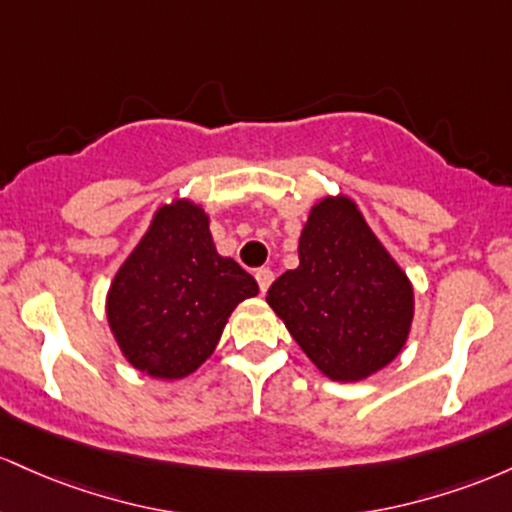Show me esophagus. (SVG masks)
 <instances>
[{
	"label": "esophagus",
	"instance_id": "esophagus-1",
	"mask_svg": "<svg viewBox=\"0 0 512 512\" xmlns=\"http://www.w3.org/2000/svg\"><path fill=\"white\" fill-rule=\"evenodd\" d=\"M273 271L271 268H258L256 271V283H258V287H261V292H266L268 287H271V283H273Z\"/></svg>",
	"mask_w": 512,
	"mask_h": 512
}]
</instances>
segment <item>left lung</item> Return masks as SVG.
<instances>
[{
  "label": "left lung",
  "mask_w": 512,
  "mask_h": 512,
  "mask_svg": "<svg viewBox=\"0 0 512 512\" xmlns=\"http://www.w3.org/2000/svg\"><path fill=\"white\" fill-rule=\"evenodd\" d=\"M300 266L266 302L307 358L336 382H360L404 348L413 285L348 195H326L300 234Z\"/></svg>",
  "instance_id": "1"
}]
</instances>
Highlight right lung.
Segmentation results:
<instances>
[{"label":"right lung","mask_w":512,"mask_h":512,"mask_svg":"<svg viewBox=\"0 0 512 512\" xmlns=\"http://www.w3.org/2000/svg\"><path fill=\"white\" fill-rule=\"evenodd\" d=\"M256 295V280L217 254L205 210L181 198L154 212L118 268L106 317L135 370L181 380L210 358L234 307Z\"/></svg>","instance_id":"obj_1"}]
</instances>
